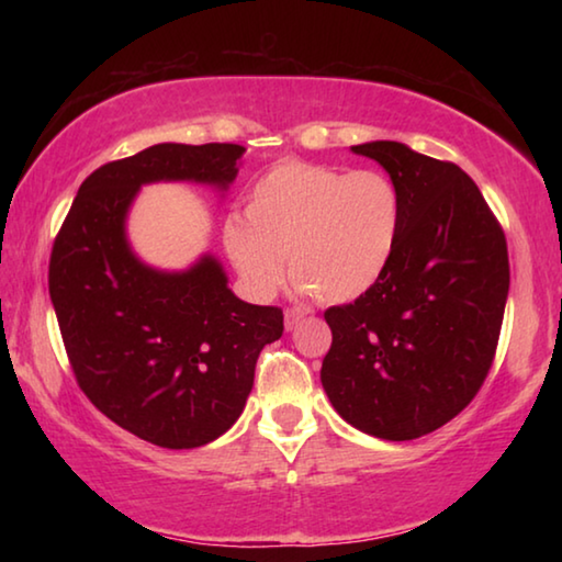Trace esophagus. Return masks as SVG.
I'll use <instances>...</instances> for the list:
<instances>
[{
  "label": "esophagus",
  "instance_id": "1",
  "mask_svg": "<svg viewBox=\"0 0 562 562\" xmlns=\"http://www.w3.org/2000/svg\"><path fill=\"white\" fill-rule=\"evenodd\" d=\"M304 317H307V312L300 310V307H290L288 312H284V329L292 331L294 327L300 325V322H302Z\"/></svg>",
  "mask_w": 562,
  "mask_h": 562
}]
</instances>
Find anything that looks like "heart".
I'll return each mask as SVG.
<instances>
[{"label": "heart", "instance_id": "b5f03b06", "mask_svg": "<svg viewBox=\"0 0 562 562\" xmlns=\"http://www.w3.org/2000/svg\"><path fill=\"white\" fill-rule=\"evenodd\" d=\"M402 235V195L382 170L282 160L255 180L245 221L225 223V247L245 282L272 294L284 280L319 302H351L382 280Z\"/></svg>", "mask_w": 562, "mask_h": 562}]
</instances>
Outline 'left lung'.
Wrapping results in <instances>:
<instances>
[{"instance_id":"left-lung-1","label":"left lung","mask_w":562,"mask_h":562,"mask_svg":"<svg viewBox=\"0 0 562 562\" xmlns=\"http://www.w3.org/2000/svg\"><path fill=\"white\" fill-rule=\"evenodd\" d=\"M402 195L396 252L372 290L329 307L322 386L355 429L412 441L479 394L496 357L510 268L503 227L463 170L396 140L351 146Z\"/></svg>"}]
</instances>
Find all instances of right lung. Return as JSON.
Returning <instances> with one entry per match:
<instances>
[{
  "label": "right lung",
  "instance_id": "obj_1",
  "mask_svg": "<svg viewBox=\"0 0 562 562\" xmlns=\"http://www.w3.org/2000/svg\"><path fill=\"white\" fill-rule=\"evenodd\" d=\"M243 154L158 144L111 160L83 180L52 247L49 294L76 384L113 424L164 449H198L237 422L262 347L282 337V310L235 297L213 255L186 272L148 268L126 240V215L156 180L225 190Z\"/></svg>",
  "mask_w": 562,
  "mask_h": 562
}]
</instances>
